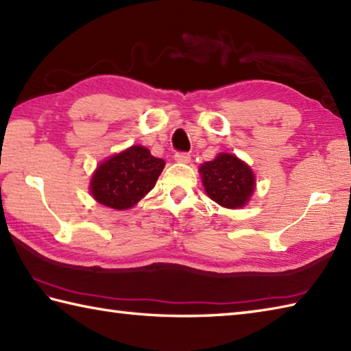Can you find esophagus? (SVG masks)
Returning <instances> with one entry per match:
<instances>
[{"label":"esophagus","instance_id":"1","mask_svg":"<svg viewBox=\"0 0 351 351\" xmlns=\"http://www.w3.org/2000/svg\"><path fill=\"white\" fill-rule=\"evenodd\" d=\"M174 160L178 163H189L191 162V154L189 153H176Z\"/></svg>","mask_w":351,"mask_h":351}]
</instances>
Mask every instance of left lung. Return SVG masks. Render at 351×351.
<instances>
[{"mask_svg":"<svg viewBox=\"0 0 351 351\" xmlns=\"http://www.w3.org/2000/svg\"><path fill=\"white\" fill-rule=\"evenodd\" d=\"M206 194L224 208H241L252 195L255 177L252 169L232 154H218L200 167Z\"/></svg>","mask_w":351,"mask_h":351,"instance_id":"8db88e82","label":"left lung"}]
</instances>
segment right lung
<instances>
[{"instance_id":"add662e5","label":"right lung","mask_w":351,"mask_h":351,"mask_svg":"<svg viewBox=\"0 0 351 351\" xmlns=\"http://www.w3.org/2000/svg\"><path fill=\"white\" fill-rule=\"evenodd\" d=\"M165 168L162 158L134 145L99 165L91 177V195L104 206L128 209L154 188Z\"/></svg>"}]
</instances>
